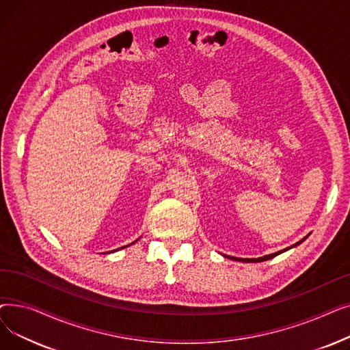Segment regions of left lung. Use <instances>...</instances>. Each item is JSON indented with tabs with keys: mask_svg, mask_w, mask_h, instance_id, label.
I'll use <instances>...</instances> for the list:
<instances>
[{
	"mask_svg": "<svg viewBox=\"0 0 350 350\" xmlns=\"http://www.w3.org/2000/svg\"><path fill=\"white\" fill-rule=\"evenodd\" d=\"M306 238V237H305ZM304 238V240H305ZM304 240H301V241H298L297 244H293V245H291L289 248H293V247H297V245H299ZM289 248H285V250H282V251H278V252H273V254H269V255H265V256H261V258H235V256H228V255H224L226 258H230V260H234V261H244V262H262V261H267V260H271V258H273V256H277V255H280L281 252H285V251H288Z\"/></svg>",
	"mask_w": 350,
	"mask_h": 350,
	"instance_id": "1",
	"label": "left lung"
}]
</instances>
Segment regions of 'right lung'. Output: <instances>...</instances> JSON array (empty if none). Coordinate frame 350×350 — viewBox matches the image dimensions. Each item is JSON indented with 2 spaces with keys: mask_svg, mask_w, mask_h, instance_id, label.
<instances>
[{
  "mask_svg": "<svg viewBox=\"0 0 350 350\" xmlns=\"http://www.w3.org/2000/svg\"><path fill=\"white\" fill-rule=\"evenodd\" d=\"M132 244H133V243H132ZM126 247H127V245H126ZM122 248H123V247H122ZM119 250H120V248H119Z\"/></svg>",
  "mask_w": 350,
  "mask_h": 350,
  "instance_id": "obj_1",
  "label": "right lung"
}]
</instances>
